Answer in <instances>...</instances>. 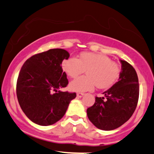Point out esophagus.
I'll return each instance as SVG.
<instances>
[{"label": "esophagus", "instance_id": "esophagus-1", "mask_svg": "<svg viewBox=\"0 0 154 154\" xmlns=\"http://www.w3.org/2000/svg\"><path fill=\"white\" fill-rule=\"evenodd\" d=\"M83 96H84V94L83 93H77V97L78 98H81Z\"/></svg>", "mask_w": 154, "mask_h": 154}]
</instances>
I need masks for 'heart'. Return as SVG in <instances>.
<instances>
[{
  "mask_svg": "<svg viewBox=\"0 0 154 154\" xmlns=\"http://www.w3.org/2000/svg\"><path fill=\"white\" fill-rule=\"evenodd\" d=\"M63 70L72 78L86 72L87 77H81L69 84L71 91L85 92L96 86L101 89L111 87L119 78L120 69L109 57L101 54L85 52L80 58L69 57L63 60Z\"/></svg>",
  "mask_w": 154,
  "mask_h": 154,
  "instance_id": "heart-1",
  "label": "heart"
}]
</instances>
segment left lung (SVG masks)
<instances>
[{
    "label": "left lung",
    "instance_id": "left-lung-1",
    "mask_svg": "<svg viewBox=\"0 0 154 154\" xmlns=\"http://www.w3.org/2000/svg\"><path fill=\"white\" fill-rule=\"evenodd\" d=\"M122 69L118 82L103 92L105 97L95 98L87 109V115L94 125L103 131L120 127L134 114L138 103L140 87L137 74L131 64L120 60Z\"/></svg>",
    "mask_w": 154,
    "mask_h": 154
}]
</instances>
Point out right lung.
Here are the masks:
<instances>
[{
  "instance_id": "1",
  "label": "right lung",
  "mask_w": 154,
  "mask_h": 154,
  "mask_svg": "<svg viewBox=\"0 0 154 154\" xmlns=\"http://www.w3.org/2000/svg\"><path fill=\"white\" fill-rule=\"evenodd\" d=\"M69 53L52 48L35 54L23 65L16 86L22 111L32 122L47 126L59 121L76 97V93L61 91L69 83L63 72V60Z\"/></svg>"
}]
</instances>
